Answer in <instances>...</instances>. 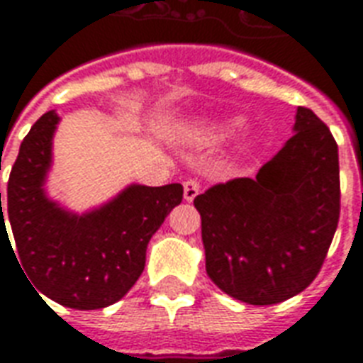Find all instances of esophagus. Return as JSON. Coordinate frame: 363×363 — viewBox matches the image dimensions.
<instances>
[{
  "label": "esophagus",
  "mask_w": 363,
  "mask_h": 363,
  "mask_svg": "<svg viewBox=\"0 0 363 363\" xmlns=\"http://www.w3.org/2000/svg\"><path fill=\"white\" fill-rule=\"evenodd\" d=\"M198 192H200V182H196L194 179H189L184 182V200L186 202H192L198 196Z\"/></svg>",
  "instance_id": "1"
}]
</instances>
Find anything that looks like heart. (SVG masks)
<instances>
[{
    "label": "heart",
    "mask_w": 363,
    "mask_h": 363,
    "mask_svg": "<svg viewBox=\"0 0 363 363\" xmlns=\"http://www.w3.org/2000/svg\"><path fill=\"white\" fill-rule=\"evenodd\" d=\"M239 126H241L239 118L223 120V122H206V124H200L190 130L189 140L194 145H213V143L223 142Z\"/></svg>",
    "instance_id": "1"
}]
</instances>
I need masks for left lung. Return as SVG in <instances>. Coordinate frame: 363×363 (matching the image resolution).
Listing matches in <instances>:
<instances>
[{"mask_svg": "<svg viewBox=\"0 0 363 363\" xmlns=\"http://www.w3.org/2000/svg\"><path fill=\"white\" fill-rule=\"evenodd\" d=\"M296 134L255 179L221 182L194 198L206 272L228 296L274 305L319 274L340 216L338 145L327 124L299 106Z\"/></svg>", "mask_w": 363, "mask_h": 363, "instance_id": "obj_1", "label": "left lung"}]
</instances>
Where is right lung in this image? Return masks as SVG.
I'll return each mask as SVG.
<instances>
[{"label": "right lung", "mask_w": 363, "mask_h": 363, "mask_svg": "<svg viewBox=\"0 0 363 363\" xmlns=\"http://www.w3.org/2000/svg\"><path fill=\"white\" fill-rule=\"evenodd\" d=\"M56 124L58 114L46 112L21 143L5 210L0 192V237L9 239V220L21 267L36 294L72 309H101L122 299L140 278L147 243L181 204L182 186L130 184L96 210L67 212L44 192Z\"/></svg>", "instance_id": "1"}]
</instances>
